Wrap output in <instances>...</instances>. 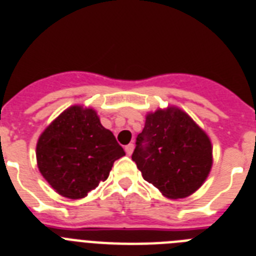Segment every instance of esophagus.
<instances>
[{"label": "esophagus", "mask_w": 256, "mask_h": 256, "mask_svg": "<svg viewBox=\"0 0 256 256\" xmlns=\"http://www.w3.org/2000/svg\"><path fill=\"white\" fill-rule=\"evenodd\" d=\"M133 150H134V144H126V155H132Z\"/></svg>", "instance_id": "34e87169"}]
</instances>
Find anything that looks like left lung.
<instances>
[{"instance_id": "8db88e82", "label": "left lung", "mask_w": 256, "mask_h": 256, "mask_svg": "<svg viewBox=\"0 0 256 256\" xmlns=\"http://www.w3.org/2000/svg\"><path fill=\"white\" fill-rule=\"evenodd\" d=\"M132 160L165 198H184L206 180L212 165L209 136L177 106L148 112Z\"/></svg>"}]
</instances>
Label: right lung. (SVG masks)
I'll use <instances>...</instances> for the list:
<instances>
[{
    "label": "right lung",
    "instance_id": "1",
    "mask_svg": "<svg viewBox=\"0 0 256 256\" xmlns=\"http://www.w3.org/2000/svg\"><path fill=\"white\" fill-rule=\"evenodd\" d=\"M126 155L92 108L73 105L40 133L37 165L50 186L78 200L108 180L115 160Z\"/></svg>",
    "mask_w": 256,
    "mask_h": 256
}]
</instances>
